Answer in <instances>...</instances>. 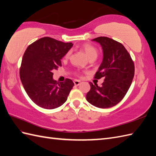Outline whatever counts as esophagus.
<instances>
[{"mask_svg": "<svg viewBox=\"0 0 156 156\" xmlns=\"http://www.w3.org/2000/svg\"><path fill=\"white\" fill-rule=\"evenodd\" d=\"M74 84H75L76 86H79L80 83V81L78 80H74Z\"/></svg>", "mask_w": 156, "mask_h": 156, "instance_id": "1", "label": "esophagus"}]
</instances>
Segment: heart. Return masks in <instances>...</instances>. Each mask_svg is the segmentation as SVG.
<instances>
[{
	"mask_svg": "<svg viewBox=\"0 0 156 156\" xmlns=\"http://www.w3.org/2000/svg\"><path fill=\"white\" fill-rule=\"evenodd\" d=\"M82 48V49L84 51V52L87 56V57L90 58V60L95 59L98 57V51L97 49V48L91 45V44H90V43L83 44ZM70 54H71V51H68L65 56V58L66 59L69 58L70 57Z\"/></svg>",
	"mask_w": 156,
	"mask_h": 156,
	"instance_id": "obj_1",
	"label": "heart"
}]
</instances>
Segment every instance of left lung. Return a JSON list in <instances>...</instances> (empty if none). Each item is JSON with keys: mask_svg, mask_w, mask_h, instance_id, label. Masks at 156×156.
<instances>
[{"mask_svg": "<svg viewBox=\"0 0 156 156\" xmlns=\"http://www.w3.org/2000/svg\"><path fill=\"white\" fill-rule=\"evenodd\" d=\"M102 47L103 58L94 78H104L101 86L90 82L86 99L99 108H109L121 101L129 90L134 76V65L122 44L107 37L92 39Z\"/></svg>", "mask_w": 156, "mask_h": 156, "instance_id": "obj_1", "label": "left lung"}]
</instances>
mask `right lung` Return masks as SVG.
<instances>
[{"label": "right lung", "mask_w": 156, "mask_h": 156, "mask_svg": "<svg viewBox=\"0 0 156 156\" xmlns=\"http://www.w3.org/2000/svg\"><path fill=\"white\" fill-rule=\"evenodd\" d=\"M73 45L45 37L31 43L23 54L20 68L21 82L30 98L42 108L62 105L74 86L69 78L62 82L53 79V71L62 66L61 58Z\"/></svg>", "instance_id": "add662e5"}]
</instances>
